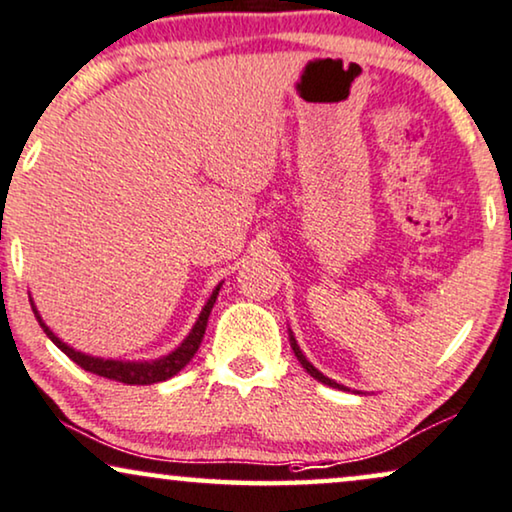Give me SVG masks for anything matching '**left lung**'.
Returning <instances> with one entry per match:
<instances>
[{
    "label": "left lung",
    "mask_w": 512,
    "mask_h": 512,
    "mask_svg": "<svg viewBox=\"0 0 512 512\" xmlns=\"http://www.w3.org/2000/svg\"><path fill=\"white\" fill-rule=\"evenodd\" d=\"M290 346H292V351H295V356H297V360H299V363H302V367H304V370H306V372H309L313 379L323 381V384H327V386H332V388H344L342 384H337V381L327 379V377H325V374H320V372L316 370V367H313V365L309 363V360H306V356H304V353H302V351H299V346H297V342H295V337H292V332H290Z\"/></svg>",
    "instance_id": "1"
}]
</instances>
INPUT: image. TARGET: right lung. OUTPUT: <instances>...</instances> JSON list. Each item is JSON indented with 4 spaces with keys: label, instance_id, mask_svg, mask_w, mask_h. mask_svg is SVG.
Segmentation results:
<instances>
[{
    "label": "right lung",
    "instance_id": "right-lung-1",
    "mask_svg": "<svg viewBox=\"0 0 512 512\" xmlns=\"http://www.w3.org/2000/svg\"><path fill=\"white\" fill-rule=\"evenodd\" d=\"M217 292H220V285H217V288L213 290V295H210L208 304L203 306L201 316H199V320H196L194 330L189 332V337L185 339V342L177 346L173 353H168V356H163L159 360H152V363H121V360H102V358L84 356V353L70 349V346L63 344L56 335H53L49 327L42 323V318H39V313H37V309H34V304H32V311H34V316H37L39 325H42V330L46 332V337H49L51 342L56 344L67 358H72L79 367H84L86 372H93V374H98V377H105V379H112V381H121V384L147 386V384H156V381H166L170 377H175V374L180 372L182 367H185L189 360L194 358V353L199 351V346H201L203 335H206L208 316H210V311H213Z\"/></svg>",
    "mask_w": 512,
    "mask_h": 512
}]
</instances>
